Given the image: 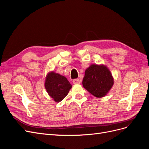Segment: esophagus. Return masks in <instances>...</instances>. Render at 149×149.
I'll return each mask as SVG.
<instances>
[{
	"mask_svg": "<svg viewBox=\"0 0 149 149\" xmlns=\"http://www.w3.org/2000/svg\"><path fill=\"white\" fill-rule=\"evenodd\" d=\"M73 83L74 84H80L81 83V81L79 79H74L73 81Z\"/></svg>",
	"mask_w": 149,
	"mask_h": 149,
	"instance_id": "esophagus-1",
	"label": "esophagus"
}]
</instances>
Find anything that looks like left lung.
<instances>
[{
    "instance_id": "left-lung-1",
    "label": "left lung",
    "mask_w": 149,
    "mask_h": 149,
    "mask_svg": "<svg viewBox=\"0 0 149 149\" xmlns=\"http://www.w3.org/2000/svg\"><path fill=\"white\" fill-rule=\"evenodd\" d=\"M114 83L109 69L103 64H93L85 70L83 87L96 97L106 96Z\"/></svg>"
}]
</instances>
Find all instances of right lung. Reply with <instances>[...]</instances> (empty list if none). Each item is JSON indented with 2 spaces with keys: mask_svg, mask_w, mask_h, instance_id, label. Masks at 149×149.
I'll return each mask as SVG.
<instances>
[{
  "mask_svg": "<svg viewBox=\"0 0 149 149\" xmlns=\"http://www.w3.org/2000/svg\"><path fill=\"white\" fill-rule=\"evenodd\" d=\"M45 88L48 95L55 102H59L67 96L72 85L65 76L52 71L47 74Z\"/></svg>",
  "mask_w": 149,
  "mask_h": 149,
  "instance_id": "1",
  "label": "right lung"
}]
</instances>
